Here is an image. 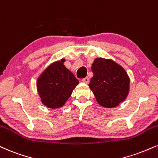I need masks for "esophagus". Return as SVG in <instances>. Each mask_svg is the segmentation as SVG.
<instances>
[{"instance_id":"34e87169","label":"esophagus","mask_w":158,"mask_h":158,"mask_svg":"<svg viewBox=\"0 0 158 158\" xmlns=\"http://www.w3.org/2000/svg\"><path fill=\"white\" fill-rule=\"evenodd\" d=\"M82 81L83 82L86 83V84H88L89 81H90V79L88 77H85L84 79H82Z\"/></svg>"}]
</instances>
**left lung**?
<instances>
[{
	"instance_id": "1",
	"label": "left lung",
	"mask_w": 158,
	"mask_h": 158,
	"mask_svg": "<svg viewBox=\"0 0 158 158\" xmlns=\"http://www.w3.org/2000/svg\"><path fill=\"white\" fill-rule=\"evenodd\" d=\"M91 70L94 77L89 87L101 106L113 108L126 99L130 80L120 64L110 59L96 58Z\"/></svg>"
}]
</instances>
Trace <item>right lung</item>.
<instances>
[{
  "instance_id": "1",
  "label": "right lung",
  "mask_w": 158,
  "mask_h": 158,
  "mask_svg": "<svg viewBox=\"0 0 158 158\" xmlns=\"http://www.w3.org/2000/svg\"><path fill=\"white\" fill-rule=\"evenodd\" d=\"M64 62L65 60L62 59L51 63L37 79V89L42 103L51 109L62 107L79 84Z\"/></svg>"
}]
</instances>
